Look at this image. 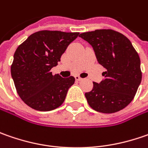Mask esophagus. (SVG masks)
<instances>
[{"mask_svg":"<svg viewBox=\"0 0 148 148\" xmlns=\"http://www.w3.org/2000/svg\"><path fill=\"white\" fill-rule=\"evenodd\" d=\"M75 79H76V81H77V82H80V81L82 80V78H81L79 76H76V77H75Z\"/></svg>","mask_w":148,"mask_h":148,"instance_id":"esophagus-1","label":"esophagus"}]
</instances>
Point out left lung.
<instances>
[{"label": "left lung", "mask_w": 148, "mask_h": 148, "mask_svg": "<svg viewBox=\"0 0 148 148\" xmlns=\"http://www.w3.org/2000/svg\"><path fill=\"white\" fill-rule=\"evenodd\" d=\"M95 51L97 61L105 68L100 83L85 95L97 112L112 114L124 109L134 99L142 81L138 53L126 36L113 29H96L79 35Z\"/></svg>", "instance_id": "left-lung-1"}]
</instances>
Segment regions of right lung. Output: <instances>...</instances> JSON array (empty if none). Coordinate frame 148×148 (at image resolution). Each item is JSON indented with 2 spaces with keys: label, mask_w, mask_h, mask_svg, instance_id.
<instances>
[{
  "label": "right lung",
  "mask_w": 148,
  "mask_h": 148,
  "mask_svg": "<svg viewBox=\"0 0 148 148\" xmlns=\"http://www.w3.org/2000/svg\"><path fill=\"white\" fill-rule=\"evenodd\" d=\"M78 36V32L41 30L29 35L15 50L11 77L19 96L32 109L53 110L64 102L75 78L53 75L51 69Z\"/></svg>",
  "instance_id": "add662e5"
}]
</instances>
